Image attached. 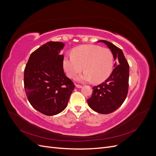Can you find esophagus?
<instances>
[{"label":"esophagus","instance_id":"34e87169","mask_svg":"<svg viewBox=\"0 0 156 156\" xmlns=\"http://www.w3.org/2000/svg\"><path fill=\"white\" fill-rule=\"evenodd\" d=\"M75 87H76L77 88H82V85H80V84H75Z\"/></svg>","mask_w":156,"mask_h":156}]
</instances>
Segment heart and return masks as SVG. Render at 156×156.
Masks as SVG:
<instances>
[{
	"label": "heart",
	"mask_w": 156,
	"mask_h": 156,
	"mask_svg": "<svg viewBox=\"0 0 156 156\" xmlns=\"http://www.w3.org/2000/svg\"><path fill=\"white\" fill-rule=\"evenodd\" d=\"M72 55L64 56V70L73 78L83 69L85 72L77 77L80 81H93L100 83L109 77L113 67V56L110 50L96 45H83L74 48Z\"/></svg>",
	"instance_id": "b5f03b06"
}]
</instances>
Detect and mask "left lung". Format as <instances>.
Wrapping results in <instances>:
<instances>
[{
  "instance_id": "1",
  "label": "left lung",
  "mask_w": 156,
  "mask_h": 156,
  "mask_svg": "<svg viewBox=\"0 0 156 156\" xmlns=\"http://www.w3.org/2000/svg\"><path fill=\"white\" fill-rule=\"evenodd\" d=\"M109 48L116 60L112 72L105 82L93 87L92 96L87 100L92 109L101 114H109L125 101L129 87V66L122 51L106 40H100Z\"/></svg>"
}]
</instances>
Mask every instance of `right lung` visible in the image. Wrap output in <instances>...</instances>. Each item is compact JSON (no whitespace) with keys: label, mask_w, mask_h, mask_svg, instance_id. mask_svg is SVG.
Masks as SVG:
<instances>
[{"label":"right lung","mask_w":156,"mask_h":156,"mask_svg":"<svg viewBox=\"0 0 156 156\" xmlns=\"http://www.w3.org/2000/svg\"><path fill=\"white\" fill-rule=\"evenodd\" d=\"M64 44L49 41L30 55L24 71V87L29 101L47 116L62 112L67 107L75 85L66 76L60 51Z\"/></svg>","instance_id":"add662e5"}]
</instances>
